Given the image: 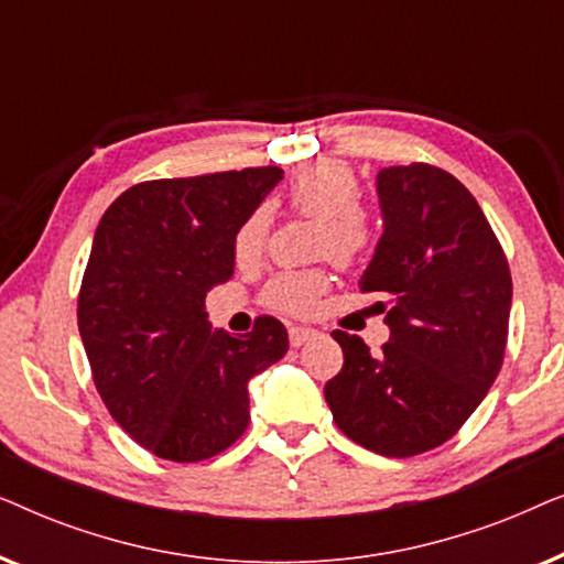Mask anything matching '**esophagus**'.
<instances>
[{"label": "esophagus", "instance_id": "esophagus-1", "mask_svg": "<svg viewBox=\"0 0 564 564\" xmlns=\"http://www.w3.org/2000/svg\"><path fill=\"white\" fill-rule=\"evenodd\" d=\"M315 336L313 328H305V326H290V346H303L311 341V338Z\"/></svg>", "mask_w": 564, "mask_h": 564}]
</instances>
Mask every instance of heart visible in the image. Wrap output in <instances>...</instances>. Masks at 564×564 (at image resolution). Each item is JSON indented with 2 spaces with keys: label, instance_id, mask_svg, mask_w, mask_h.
<instances>
[{
  "label": "heart",
  "instance_id": "b5f03b06",
  "mask_svg": "<svg viewBox=\"0 0 564 564\" xmlns=\"http://www.w3.org/2000/svg\"><path fill=\"white\" fill-rule=\"evenodd\" d=\"M359 180L349 166L336 161H318L292 176L288 197L297 213L315 218L313 249L326 253L338 264H349L367 249L369 218L359 205ZM269 236L267 207H257L246 215L234 238L238 264H253L261 259ZM328 288V276L321 269L307 272H282L267 284L264 300L269 307L284 313H305L315 297Z\"/></svg>",
  "mask_w": 564,
  "mask_h": 564
}]
</instances>
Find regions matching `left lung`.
Masks as SVG:
<instances>
[{"label":"left lung","instance_id":"8db88e82","mask_svg":"<svg viewBox=\"0 0 564 564\" xmlns=\"http://www.w3.org/2000/svg\"><path fill=\"white\" fill-rule=\"evenodd\" d=\"M382 236L359 280L384 313L380 354L334 330L344 367L326 403L351 442L382 457L442 446L488 395L503 365L513 284L477 199L429 164L377 174Z\"/></svg>","mask_w":564,"mask_h":564}]
</instances>
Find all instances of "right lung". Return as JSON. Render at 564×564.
Returning <instances> with one entry per match:
<instances>
[{"instance_id":"1","label":"right lung","mask_w":564,"mask_h":564,"mask_svg":"<svg viewBox=\"0 0 564 564\" xmlns=\"http://www.w3.org/2000/svg\"><path fill=\"white\" fill-rule=\"evenodd\" d=\"M280 166L141 182L107 207L79 292V334L107 411L138 444L203 462L249 426V380L288 354V328L213 330L205 297L234 276L236 230Z\"/></svg>"}]
</instances>
